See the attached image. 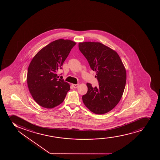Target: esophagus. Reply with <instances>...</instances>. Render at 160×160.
<instances>
[{
	"mask_svg": "<svg viewBox=\"0 0 160 160\" xmlns=\"http://www.w3.org/2000/svg\"><path fill=\"white\" fill-rule=\"evenodd\" d=\"M72 86L73 87V88H76L79 86V84H72Z\"/></svg>",
	"mask_w": 160,
	"mask_h": 160,
	"instance_id": "34e87169",
	"label": "esophagus"
}]
</instances>
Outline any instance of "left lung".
I'll use <instances>...</instances> for the list:
<instances>
[{
  "label": "left lung",
  "instance_id": "1",
  "mask_svg": "<svg viewBox=\"0 0 160 160\" xmlns=\"http://www.w3.org/2000/svg\"><path fill=\"white\" fill-rule=\"evenodd\" d=\"M78 48L86 58L99 87L93 88L90 83L83 103L92 112L105 114L119 102L125 88L127 73L123 62L116 52L99 42H79Z\"/></svg>",
  "mask_w": 160,
  "mask_h": 160
}]
</instances>
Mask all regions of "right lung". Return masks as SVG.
I'll list each match as a JSON object with an SVG mask.
<instances>
[{"label":"right lung","mask_w":160,"mask_h":160,"mask_svg":"<svg viewBox=\"0 0 160 160\" xmlns=\"http://www.w3.org/2000/svg\"><path fill=\"white\" fill-rule=\"evenodd\" d=\"M75 42L60 39L42 48L28 67L27 84L30 93L41 106L53 108L64 100L70 85L58 79L57 72L66 59Z\"/></svg>","instance_id":"add662e5"}]
</instances>
